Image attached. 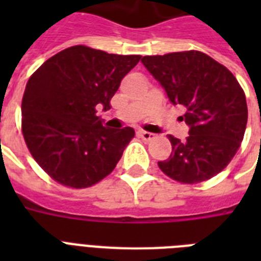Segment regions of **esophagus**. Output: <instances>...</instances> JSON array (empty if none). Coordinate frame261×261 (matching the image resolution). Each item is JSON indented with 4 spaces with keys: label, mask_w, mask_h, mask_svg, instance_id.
Listing matches in <instances>:
<instances>
[{
    "label": "esophagus",
    "mask_w": 261,
    "mask_h": 261,
    "mask_svg": "<svg viewBox=\"0 0 261 261\" xmlns=\"http://www.w3.org/2000/svg\"><path fill=\"white\" fill-rule=\"evenodd\" d=\"M137 134H138V137H141L142 139H145V141H151V139L154 138V134H151V133H149V131L139 130Z\"/></svg>",
    "instance_id": "esophagus-1"
}]
</instances>
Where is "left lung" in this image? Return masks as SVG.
Returning a JSON list of instances; mask_svg holds the SVG:
<instances>
[{
  "label": "left lung",
  "mask_w": 261,
  "mask_h": 261,
  "mask_svg": "<svg viewBox=\"0 0 261 261\" xmlns=\"http://www.w3.org/2000/svg\"><path fill=\"white\" fill-rule=\"evenodd\" d=\"M142 63L164 88L190 127L186 141L169 135L172 153L160 169L176 181L195 184L214 177L234 157L248 120L245 93L226 67L200 51L147 55Z\"/></svg>",
  "instance_id": "left-lung-1"
}]
</instances>
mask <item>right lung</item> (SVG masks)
Listing matches in <instances>:
<instances>
[{"label":"right lung","instance_id":"obj_1","mask_svg":"<svg viewBox=\"0 0 261 261\" xmlns=\"http://www.w3.org/2000/svg\"><path fill=\"white\" fill-rule=\"evenodd\" d=\"M141 55L73 46L47 59L25 87L21 128L35 161L55 181L87 188L114 171L135 131L102 126L110 101Z\"/></svg>","mask_w":261,"mask_h":261}]
</instances>
